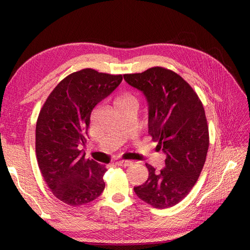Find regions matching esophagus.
Masks as SVG:
<instances>
[{
  "instance_id": "1",
  "label": "esophagus",
  "mask_w": 250,
  "mask_h": 250,
  "mask_svg": "<svg viewBox=\"0 0 250 250\" xmlns=\"http://www.w3.org/2000/svg\"><path fill=\"white\" fill-rule=\"evenodd\" d=\"M132 164L131 161H128V160H119L116 162V166L118 167H130Z\"/></svg>"
}]
</instances>
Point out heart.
<instances>
[{"instance_id": "obj_1", "label": "heart", "mask_w": 250, "mask_h": 250, "mask_svg": "<svg viewBox=\"0 0 250 250\" xmlns=\"http://www.w3.org/2000/svg\"><path fill=\"white\" fill-rule=\"evenodd\" d=\"M126 104H137V100L134 94L126 92L119 95L118 99H117V105H118V107L119 106L126 105Z\"/></svg>"}]
</instances>
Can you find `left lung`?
I'll return each instance as SVG.
<instances>
[{
    "instance_id": "obj_1",
    "label": "left lung",
    "mask_w": 250,
    "mask_h": 250,
    "mask_svg": "<svg viewBox=\"0 0 250 250\" xmlns=\"http://www.w3.org/2000/svg\"><path fill=\"white\" fill-rule=\"evenodd\" d=\"M124 78L145 95L148 134L167 156L160 172L146 163L149 176L134 192L155 208H167L186 198L204 167L209 145L204 107L190 84L167 68L156 66Z\"/></svg>"
}]
</instances>
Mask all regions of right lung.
I'll return each mask as SVG.
<instances>
[{
    "mask_svg": "<svg viewBox=\"0 0 250 250\" xmlns=\"http://www.w3.org/2000/svg\"><path fill=\"white\" fill-rule=\"evenodd\" d=\"M122 82V75L83 68L61 81L47 98L36 122L35 151L47 186L65 204H87L103 192L106 167L86 160L90 117L95 105Z\"/></svg>",
    "mask_w": 250,
    "mask_h": 250,
    "instance_id": "1",
    "label": "right lung"
}]
</instances>
